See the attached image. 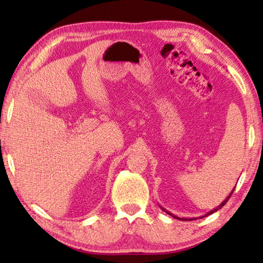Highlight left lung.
I'll return each mask as SVG.
<instances>
[{
  "instance_id": "obj_1",
  "label": "left lung",
  "mask_w": 263,
  "mask_h": 263,
  "mask_svg": "<svg viewBox=\"0 0 263 263\" xmlns=\"http://www.w3.org/2000/svg\"><path fill=\"white\" fill-rule=\"evenodd\" d=\"M233 191H234V189H233L232 191H231V193H230V195L228 196V197H226V198L224 199V201H222V202H221V204H219V205H218L217 208H215V209H213V210H211V211H209V212L206 213V215H204V216H201V217H199V218H204V217H206V216H209V215H211V213H213V212H216V211H218V210H220V209H221L222 206H224V205H225V204H226V202H228V201H229V198L231 197V196H232V194H233ZM160 208H161V209H162V210H163L164 212H167L169 216L174 217V218H176V219H180V220H185V221H188V220H196V218H179V217H176V216H174V215H173V213H171V212H169V211H167V210H166V209H163L162 206H160Z\"/></svg>"
}]
</instances>
